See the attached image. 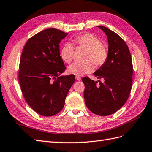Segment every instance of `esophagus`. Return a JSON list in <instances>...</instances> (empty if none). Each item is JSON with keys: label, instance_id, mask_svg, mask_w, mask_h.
Wrapping results in <instances>:
<instances>
[{"label": "esophagus", "instance_id": "obj_1", "mask_svg": "<svg viewBox=\"0 0 152 152\" xmlns=\"http://www.w3.org/2000/svg\"><path fill=\"white\" fill-rule=\"evenodd\" d=\"M76 80L77 81H80V80H81V78H80V76H76Z\"/></svg>", "mask_w": 152, "mask_h": 152}]
</instances>
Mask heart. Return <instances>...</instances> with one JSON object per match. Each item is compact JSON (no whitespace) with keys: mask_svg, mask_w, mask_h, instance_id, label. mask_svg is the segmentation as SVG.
I'll return each mask as SVG.
<instances>
[{"mask_svg":"<svg viewBox=\"0 0 152 152\" xmlns=\"http://www.w3.org/2000/svg\"><path fill=\"white\" fill-rule=\"evenodd\" d=\"M74 43L79 46L87 49L82 62H74L68 66L67 71L70 74L75 76H83L92 72L93 64L100 66L104 64L108 58V50L101 44L99 38L91 33L80 35L74 38ZM74 52V47L70 42H65L61 48L60 56L65 63H69L72 61Z\"/></svg>","mask_w":152,"mask_h":152,"instance_id":"obj_1","label":"heart"}]
</instances>
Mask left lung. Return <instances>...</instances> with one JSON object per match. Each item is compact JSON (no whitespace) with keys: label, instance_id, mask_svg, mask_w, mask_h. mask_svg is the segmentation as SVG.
Segmentation results:
<instances>
[{"label":"left lung","instance_id":"obj_1","mask_svg":"<svg viewBox=\"0 0 152 152\" xmlns=\"http://www.w3.org/2000/svg\"><path fill=\"white\" fill-rule=\"evenodd\" d=\"M107 36L108 50L106 62L93 73L102 82L82 78L85 85V102L95 114L106 116L114 114L124 105L132 88L133 63L125 41L107 27L97 26Z\"/></svg>","mask_w":152,"mask_h":152}]
</instances>
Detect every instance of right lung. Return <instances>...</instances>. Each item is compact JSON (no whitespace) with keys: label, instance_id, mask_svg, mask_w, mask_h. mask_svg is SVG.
<instances>
[{"label":"right lung","instance_id":"1","mask_svg":"<svg viewBox=\"0 0 152 152\" xmlns=\"http://www.w3.org/2000/svg\"><path fill=\"white\" fill-rule=\"evenodd\" d=\"M68 33L48 28L28 40L19 63V82L25 99L43 116L58 114L75 81L73 74L60 76L66 68L60 56L61 40Z\"/></svg>","mask_w":152,"mask_h":152}]
</instances>
